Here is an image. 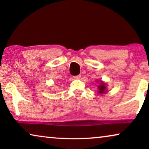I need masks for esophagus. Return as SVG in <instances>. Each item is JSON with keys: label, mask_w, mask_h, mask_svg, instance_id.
Segmentation results:
<instances>
[{"label": "esophagus", "mask_w": 149, "mask_h": 149, "mask_svg": "<svg viewBox=\"0 0 149 149\" xmlns=\"http://www.w3.org/2000/svg\"><path fill=\"white\" fill-rule=\"evenodd\" d=\"M81 74L77 75V76H74V79H79L81 78Z\"/></svg>", "instance_id": "34e87169"}]
</instances>
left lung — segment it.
I'll list each match as a JSON object with an SVG mask.
<instances>
[{
	"label": "left lung",
	"mask_w": 149,
	"mask_h": 149,
	"mask_svg": "<svg viewBox=\"0 0 149 149\" xmlns=\"http://www.w3.org/2000/svg\"><path fill=\"white\" fill-rule=\"evenodd\" d=\"M98 89H99V91L98 93H104L107 92V91H106V85L103 82H101L100 83V85L98 86Z\"/></svg>",
	"instance_id": "1"
}]
</instances>
